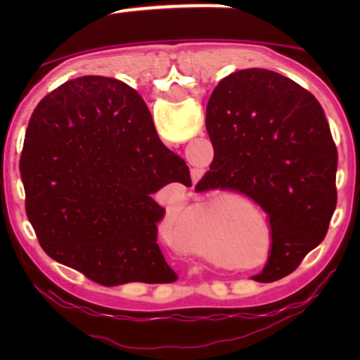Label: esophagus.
Listing matches in <instances>:
<instances>
[{"label":"esophagus","instance_id":"obj_1","mask_svg":"<svg viewBox=\"0 0 360 360\" xmlns=\"http://www.w3.org/2000/svg\"><path fill=\"white\" fill-rule=\"evenodd\" d=\"M193 174H195V176H200V171L198 169H193Z\"/></svg>","mask_w":360,"mask_h":360}]
</instances>
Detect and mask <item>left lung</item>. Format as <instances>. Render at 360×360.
<instances>
[{
	"label": "left lung",
	"mask_w": 360,
	"mask_h": 360,
	"mask_svg": "<svg viewBox=\"0 0 360 360\" xmlns=\"http://www.w3.org/2000/svg\"><path fill=\"white\" fill-rule=\"evenodd\" d=\"M205 128L214 158L198 187L265 211L272 249L254 279L285 278L324 240L337 205V148L319 101L281 73L241 70L214 88Z\"/></svg>",
	"instance_id": "left-lung-1"
}]
</instances>
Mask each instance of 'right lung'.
Segmentation results:
<instances>
[{
	"mask_svg": "<svg viewBox=\"0 0 360 360\" xmlns=\"http://www.w3.org/2000/svg\"><path fill=\"white\" fill-rule=\"evenodd\" d=\"M19 173L43 250L104 287L173 283L157 243L165 209L151 198L189 167L158 139L144 98L126 82L84 75L37 104Z\"/></svg>",
	"mask_w": 360,
	"mask_h": 360,
	"instance_id": "1",
	"label": "right lung"
}]
</instances>
